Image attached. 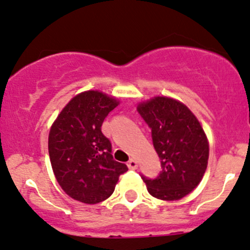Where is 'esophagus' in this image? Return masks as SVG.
I'll list each match as a JSON object with an SVG mask.
<instances>
[{
  "label": "esophagus",
  "instance_id": "34e87169",
  "mask_svg": "<svg viewBox=\"0 0 250 250\" xmlns=\"http://www.w3.org/2000/svg\"><path fill=\"white\" fill-rule=\"evenodd\" d=\"M127 166H128V168L136 169L137 167H138V163L134 159H130V160L127 161Z\"/></svg>",
  "mask_w": 250,
  "mask_h": 250
}]
</instances>
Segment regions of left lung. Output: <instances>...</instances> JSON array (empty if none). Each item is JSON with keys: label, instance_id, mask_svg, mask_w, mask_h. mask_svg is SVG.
<instances>
[{"label": "left lung", "instance_id": "obj_1", "mask_svg": "<svg viewBox=\"0 0 250 250\" xmlns=\"http://www.w3.org/2000/svg\"><path fill=\"white\" fill-rule=\"evenodd\" d=\"M138 113L151 128L161 159L157 178L140 175L148 193L161 200H179L198 186L207 168L209 146L195 116L180 102L155 97L142 103Z\"/></svg>", "mask_w": 250, "mask_h": 250}]
</instances>
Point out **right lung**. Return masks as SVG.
I'll return each instance as SVG.
<instances>
[{"mask_svg":"<svg viewBox=\"0 0 250 250\" xmlns=\"http://www.w3.org/2000/svg\"><path fill=\"white\" fill-rule=\"evenodd\" d=\"M118 105L98 91H86L69 102L49 133V155L58 184L84 204H98L113 193L125 164L113 160L112 145L102 125Z\"/></svg>","mask_w":250,"mask_h":250,"instance_id":"1","label":"right lung"}]
</instances>
